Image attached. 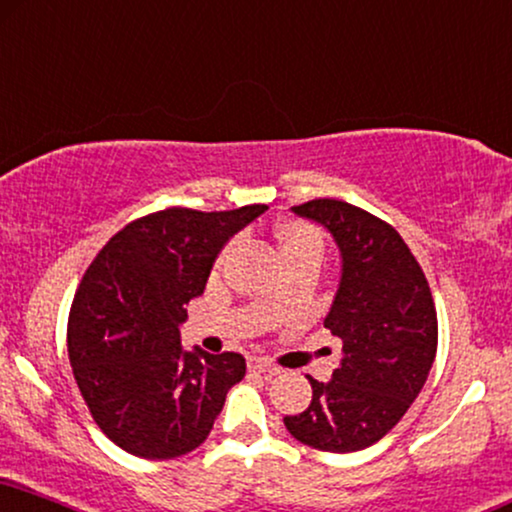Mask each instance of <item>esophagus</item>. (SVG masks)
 <instances>
[{"label": "esophagus", "instance_id": "34e87169", "mask_svg": "<svg viewBox=\"0 0 512 512\" xmlns=\"http://www.w3.org/2000/svg\"><path fill=\"white\" fill-rule=\"evenodd\" d=\"M249 369L251 371H261V374H268V376H277L280 374V367H275V364L263 360V357H251L249 360Z\"/></svg>", "mask_w": 512, "mask_h": 512}]
</instances>
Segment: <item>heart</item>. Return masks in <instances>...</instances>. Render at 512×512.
<instances>
[{"mask_svg":"<svg viewBox=\"0 0 512 512\" xmlns=\"http://www.w3.org/2000/svg\"><path fill=\"white\" fill-rule=\"evenodd\" d=\"M277 237H280V249L284 258L303 256V254L322 256L324 251L322 235L313 228V225L289 223L284 225V228H280Z\"/></svg>","mask_w":512,"mask_h":512,"instance_id":"heart-1","label":"heart"}]
</instances>
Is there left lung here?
<instances>
[{
  "label": "left lung",
  "mask_w": 512,
  "mask_h": 512,
  "mask_svg": "<svg viewBox=\"0 0 512 512\" xmlns=\"http://www.w3.org/2000/svg\"><path fill=\"white\" fill-rule=\"evenodd\" d=\"M294 214L322 223L343 270L324 320L343 341L329 383L284 426L313 449L348 454L388 435L421 393L437 353V313L421 265L393 225L341 199H310Z\"/></svg>",
  "instance_id": "obj_1"
}]
</instances>
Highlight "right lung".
<instances>
[{
	"label": "right lung",
	"instance_id": "1",
	"mask_svg": "<svg viewBox=\"0 0 512 512\" xmlns=\"http://www.w3.org/2000/svg\"><path fill=\"white\" fill-rule=\"evenodd\" d=\"M265 209L155 211L124 225L86 268L68 355L96 426L119 449L167 461L207 440L247 362L240 353H185L178 324L225 242Z\"/></svg>",
	"mask_w": 512,
	"mask_h": 512
}]
</instances>
